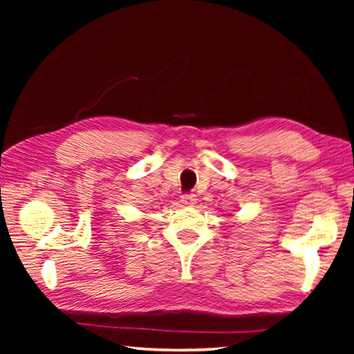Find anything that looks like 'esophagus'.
I'll return each mask as SVG.
<instances>
[{
	"label": "esophagus",
	"mask_w": 354,
	"mask_h": 354,
	"mask_svg": "<svg viewBox=\"0 0 354 354\" xmlns=\"http://www.w3.org/2000/svg\"><path fill=\"white\" fill-rule=\"evenodd\" d=\"M182 203L185 206H193L196 203V195H193V193H185V195H182Z\"/></svg>",
	"instance_id": "obj_1"
}]
</instances>
